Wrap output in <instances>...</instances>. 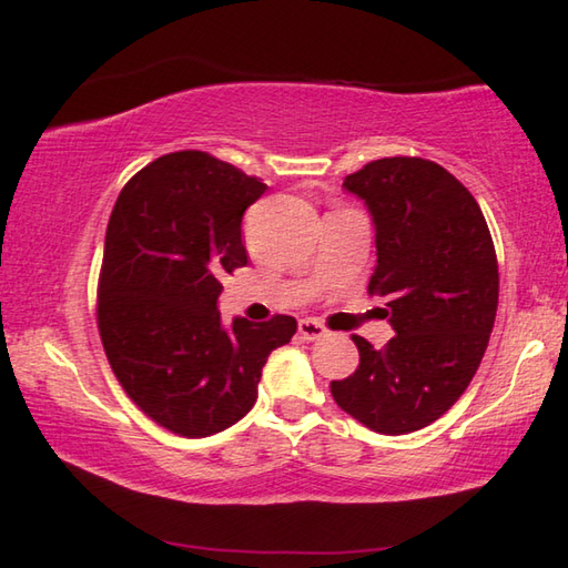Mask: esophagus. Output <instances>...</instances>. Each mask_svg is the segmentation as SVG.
Here are the masks:
<instances>
[{
	"mask_svg": "<svg viewBox=\"0 0 568 568\" xmlns=\"http://www.w3.org/2000/svg\"><path fill=\"white\" fill-rule=\"evenodd\" d=\"M297 333H301L303 339H320V337H325L327 329L320 325L317 320L305 317V320H301V323H297Z\"/></svg>",
	"mask_w": 568,
	"mask_h": 568,
	"instance_id": "34e87169",
	"label": "esophagus"
}]
</instances>
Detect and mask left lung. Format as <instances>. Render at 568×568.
Wrapping results in <instances>:
<instances>
[{
    "instance_id": "left-lung-1",
    "label": "left lung",
    "mask_w": 568,
    "mask_h": 568,
    "mask_svg": "<svg viewBox=\"0 0 568 568\" xmlns=\"http://www.w3.org/2000/svg\"><path fill=\"white\" fill-rule=\"evenodd\" d=\"M343 189L373 213L367 293L383 297L397 335L379 349L353 335L359 365L329 392L365 427L407 435L445 415L477 373L497 317V251L479 203L435 161H369Z\"/></svg>"
}]
</instances>
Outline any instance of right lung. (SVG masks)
Segmentation results:
<instances>
[{
    "mask_svg": "<svg viewBox=\"0 0 568 568\" xmlns=\"http://www.w3.org/2000/svg\"><path fill=\"white\" fill-rule=\"evenodd\" d=\"M267 185L205 151H173L123 185L97 287V323L119 385L179 437L229 429L255 405L267 355L297 323L221 325L223 277L248 253L241 221Z\"/></svg>",
    "mask_w": 568,
    "mask_h": 568,
    "instance_id": "obj_1",
    "label": "right lung"
}]
</instances>
